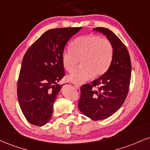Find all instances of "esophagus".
Here are the masks:
<instances>
[{
    "label": "esophagus",
    "mask_w": 150,
    "mask_h": 150,
    "mask_svg": "<svg viewBox=\"0 0 150 150\" xmlns=\"http://www.w3.org/2000/svg\"><path fill=\"white\" fill-rule=\"evenodd\" d=\"M74 85H75V86L77 88V89H79L80 88V84H76V83H74Z\"/></svg>",
    "instance_id": "esophagus-1"
}]
</instances>
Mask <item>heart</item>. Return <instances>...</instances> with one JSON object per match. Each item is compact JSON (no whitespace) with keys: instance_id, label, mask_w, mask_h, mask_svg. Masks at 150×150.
Wrapping results in <instances>:
<instances>
[{"instance_id":"obj_1","label":"heart","mask_w":150,"mask_h":150,"mask_svg":"<svg viewBox=\"0 0 150 150\" xmlns=\"http://www.w3.org/2000/svg\"><path fill=\"white\" fill-rule=\"evenodd\" d=\"M70 49L64 50L61 56L65 69L71 73L77 67L80 61L82 68L68 77L70 82L81 84L103 74L112 60L113 47L107 38L96 35H86L70 43Z\"/></svg>"}]
</instances>
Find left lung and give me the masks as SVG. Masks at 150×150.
Segmentation results:
<instances>
[{"instance_id": "1", "label": "left lung", "mask_w": 150, "mask_h": 150, "mask_svg": "<svg viewBox=\"0 0 150 150\" xmlns=\"http://www.w3.org/2000/svg\"><path fill=\"white\" fill-rule=\"evenodd\" d=\"M93 30L104 34L110 41L112 60L102 76L81 86L78 108L91 120H100L112 115L124 103L129 89L131 64L127 47L112 31L103 27Z\"/></svg>"}]
</instances>
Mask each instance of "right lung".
<instances>
[{"label":"right lung","mask_w":150,"mask_h":150,"mask_svg":"<svg viewBox=\"0 0 150 150\" xmlns=\"http://www.w3.org/2000/svg\"><path fill=\"white\" fill-rule=\"evenodd\" d=\"M82 27L59 28L45 32L23 56L17 82L19 106L25 118L42 127L52 117L53 105L65 75L61 56L66 43Z\"/></svg>","instance_id":"1"}]
</instances>
